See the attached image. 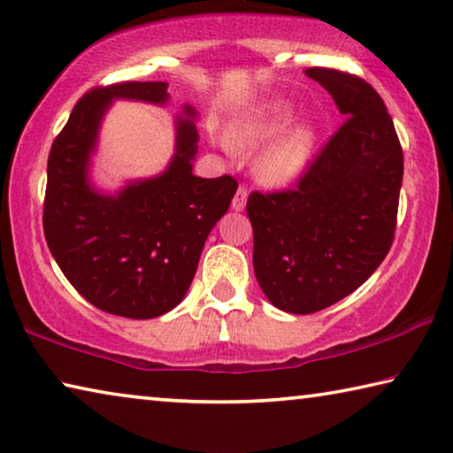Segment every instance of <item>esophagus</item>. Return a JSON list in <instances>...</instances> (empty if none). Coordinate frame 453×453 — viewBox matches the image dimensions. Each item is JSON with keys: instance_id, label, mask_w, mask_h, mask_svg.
I'll return each instance as SVG.
<instances>
[{"instance_id": "34e87169", "label": "esophagus", "mask_w": 453, "mask_h": 453, "mask_svg": "<svg viewBox=\"0 0 453 453\" xmlns=\"http://www.w3.org/2000/svg\"><path fill=\"white\" fill-rule=\"evenodd\" d=\"M246 201H248V189L246 188H240L238 193H235L234 201H232V210L242 211L243 207H246Z\"/></svg>"}]
</instances>
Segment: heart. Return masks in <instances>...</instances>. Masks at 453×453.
<instances>
[{
	"label": "heart",
	"instance_id": "obj_1",
	"mask_svg": "<svg viewBox=\"0 0 453 453\" xmlns=\"http://www.w3.org/2000/svg\"><path fill=\"white\" fill-rule=\"evenodd\" d=\"M292 106L288 103H274L268 111L232 133V147L252 150L260 142L268 141L288 125ZM314 131L311 125H296L288 133L268 147L257 161V175L268 185H290L304 173L312 155Z\"/></svg>",
	"mask_w": 453,
	"mask_h": 453
}]
</instances>
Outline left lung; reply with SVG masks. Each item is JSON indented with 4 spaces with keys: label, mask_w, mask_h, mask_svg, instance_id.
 <instances>
[{
    "label": "left lung",
    "mask_w": 453,
    "mask_h": 453,
    "mask_svg": "<svg viewBox=\"0 0 453 453\" xmlns=\"http://www.w3.org/2000/svg\"><path fill=\"white\" fill-rule=\"evenodd\" d=\"M344 117L298 185L248 197L254 272L284 312L312 314L355 292L391 250L403 150L383 98L369 82L308 68Z\"/></svg>",
    "instance_id": "left-lung-1"
}]
</instances>
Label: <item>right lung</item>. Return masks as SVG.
<instances>
[{
    "instance_id": "add662e5",
    "label": "right lung",
    "mask_w": 453,
    "mask_h": 453,
    "mask_svg": "<svg viewBox=\"0 0 453 453\" xmlns=\"http://www.w3.org/2000/svg\"><path fill=\"white\" fill-rule=\"evenodd\" d=\"M114 98L167 104V82L96 86L78 100L48 157L44 235L68 282L100 311L155 319L188 294L201 250L229 210L238 181L193 175L196 111L177 119L175 155L161 175L127 183L114 196L92 188L90 155Z\"/></svg>"
}]
</instances>
